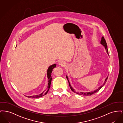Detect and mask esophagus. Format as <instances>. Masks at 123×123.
Here are the masks:
<instances>
[{
    "mask_svg": "<svg viewBox=\"0 0 123 123\" xmlns=\"http://www.w3.org/2000/svg\"><path fill=\"white\" fill-rule=\"evenodd\" d=\"M59 64L60 65H61L62 66H65V63L64 61L61 60V61H59Z\"/></svg>",
    "mask_w": 123,
    "mask_h": 123,
    "instance_id": "obj_1",
    "label": "esophagus"
}]
</instances>
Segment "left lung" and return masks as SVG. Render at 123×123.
<instances>
[{"label": "left lung", "mask_w": 123, "mask_h": 123, "mask_svg": "<svg viewBox=\"0 0 123 123\" xmlns=\"http://www.w3.org/2000/svg\"><path fill=\"white\" fill-rule=\"evenodd\" d=\"M100 44H101V45H102L104 47H105V49L106 50V53L108 54V50L107 48V44H106V41H105V39H104V37L103 36H102V37H101V41H100ZM66 78L67 79V80H68V82H69V86H70V87L71 90L73 92H74V93H76L78 94L81 95H84V96L91 95L92 94H94V93H96L97 92H98V91H99V89H100V88H102V87H103V86L105 85V82H106L107 80V78H108V76H107V77L105 78V82H104V83H103L101 86H100L99 88H97L96 89L94 90V91H91V92H76V91H75V90L74 88H73L71 87V86L70 85V82H69V80H68V76L66 75Z\"/></svg>", "instance_id": "left-lung-1"}]
</instances>
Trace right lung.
I'll return each mask as SVG.
<instances>
[{"instance_id": "1", "label": "right lung", "mask_w": 123, "mask_h": 123, "mask_svg": "<svg viewBox=\"0 0 123 123\" xmlns=\"http://www.w3.org/2000/svg\"><path fill=\"white\" fill-rule=\"evenodd\" d=\"M56 64H53L50 65L47 71V77L48 80V85H47V89L44 91H43L42 93H41V94H35V95H31V96H26V97H28V98H39V97H41L42 96L46 95L48 91H49L50 88L51 87V83L52 81V77H51V74L52 72L53 71V69L55 67H56Z\"/></svg>"}]
</instances>
